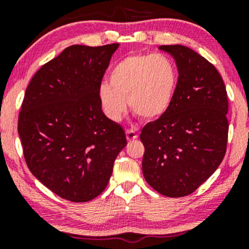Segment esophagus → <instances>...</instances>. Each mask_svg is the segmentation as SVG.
Returning a JSON list of instances; mask_svg holds the SVG:
<instances>
[{
	"mask_svg": "<svg viewBox=\"0 0 249 249\" xmlns=\"http://www.w3.org/2000/svg\"><path fill=\"white\" fill-rule=\"evenodd\" d=\"M125 133H126V138L128 142H132L136 138H138V133H137V131L134 128H127Z\"/></svg>",
	"mask_w": 249,
	"mask_h": 249,
	"instance_id": "1",
	"label": "esophagus"
}]
</instances>
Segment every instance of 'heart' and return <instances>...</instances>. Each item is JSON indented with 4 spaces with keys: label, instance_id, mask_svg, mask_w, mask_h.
I'll return each instance as SVG.
<instances>
[{
    "label": "heart",
    "instance_id": "heart-1",
    "mask_svg": "<svg viewBox=\"0 0 249 249\" xmlns=\"http://www.w3.org/2000/svg\"><path fill=\"white\" fill-rule=\"evenodd\" d=\"M178 85V69L164 53H138L124 58L110 73V83L99 87L103 111L111 121H119L128 107L144 119L164 115Z\"/></svg>",
    "mask_w": 249,
    "mask_h": 249
}]
</instances>
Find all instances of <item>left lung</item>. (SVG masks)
Masks as SVG:
<instances>
[{
  "label": "left lung",
  "mask_w": 249,
  "mask_h": 249,
  "mask_svg": "<svg viewBox=\"0 0 249 249\" xmlns=\"http://www.w3.org/2000/svg\"><path fill=\"white\" fill-rule=\"evenodd\" d=\"M179 77L166 112L142 127V173L158 193L188 196L214 173L228 139V97L215 67L184 45H161Z\"/></svg>",
  "instance_id": "left-lung-1"
}]
</instances>
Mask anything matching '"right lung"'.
I'll use <instances>...</instances> for the list:
<instances>
[{"instance_id": "right-lung-1", "label": "right lung", "mask_w": 249, "mask_h": 249, "mask_svg": "<svg viewBox=\"0 0 249 249\" xmlns=\"http://www.w3.org/2000/svg\"><path fill=\"white\" fill-rule=\"evenodd\" d=\"M118 43L71 45L34 75L18 115L31 173L61 198L85 202L107 187L126 145L123 127L103 113L99 87Z\"/></svg>"}]
</instances>
